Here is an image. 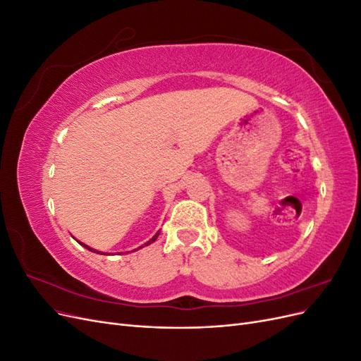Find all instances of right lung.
Returning <instances> with one entry per match:
<instances>
[{"instance_id":"obj_1","label":"right lung","mask_w":361,"mask_h":361,"mask_svg":"<svg viewBox=\"0 0 361 361\" xmlns=\"http://www.w3.org/2000/svg\"><path fill=\"white\" fill-rule=\"evenodd\" d=\"M158 235H159V232H158V233H157V235H155V236H154V238H152V239H150V241H147V243H146V244H145V245H149V244H152V243H155V241H157V238H158ZM78 243H80V241H78ZM80 244H81V245H82V247H85V248H87V250H90V251H94V253H99V251H96V250H94V248H90V247H89V245H85V244H82V243H80ZM145 245H141V247H140V248H143V247H145ZM101 255H105V253H101Z\"/></svg>"}]
</instances>
